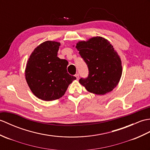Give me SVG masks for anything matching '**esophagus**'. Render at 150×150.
<instances>
[{"mask_svg":"<svg viewBox=\"0 0 150 150\" xmlns=\"http://www.w3.org/2000/svg\"><path fill=\"white\" fill-rule=\"evenodd\" d=\"M79 74H78V73H77V74H75V77L76 78V79H79Z\"/></svg>","mask_w":150,"mask_h":150,"instance_id":"1","label":"esophagus"}]
</instances>
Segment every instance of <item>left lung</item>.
Masks as SVG:
<instances>
[{"instance_id":"8db88e82","label":"left lung","mask_w":150,"mask_h":150,"mask_svg":"<svg viewBox=\"0 0 150 150\" xmlns=\"http://www.w3.org/2000/svg\"><path fill=\"white\" fill-rule=\"evenodd\" d=\"M81 58L88 66V76L79 79L86 91L104 95L114 89L122 75V62L113 45L101 36H94L76 45Z\"/></svg>"}]
</instances>
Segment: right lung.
I'll list each match as a JSON object with an SVG mask.
<instances>
[{"instance_id": "1", "label": "right lung", "mask_w": 150, "mask_h": 150, "mask_svg": "<svg viewBox=\"0 0 150 150\" xmlns=\"http://www.w3.org/2000/svg\"><path fill=\"white\" fill-rule=\"evenodd\" d=\"M59 46L60 43L56 41L42 43L34 49L26 64V81L33 94L42 100L62 98L76 79L67 71L68 62L57 56Z\"/></svg>"}]
</instances>
